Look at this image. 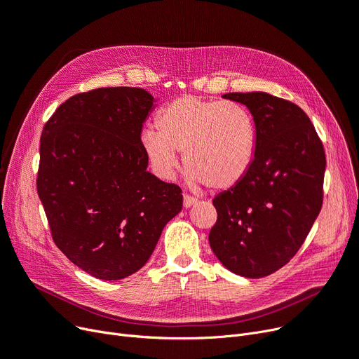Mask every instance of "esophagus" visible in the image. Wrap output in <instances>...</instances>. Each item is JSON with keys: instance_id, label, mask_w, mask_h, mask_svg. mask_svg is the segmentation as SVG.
<instances>
[{"instance_id": "1", "label": "esophagus", "mask_w": 359, "mask_h": 359, "mask_svg": "<svg viewBox=\"0 0 359 359\" xmlns=\"http://www.w3.org/2000/svg\"><path fill=\"white\" fill-rule=\"evenodd\" d=\"M196 203H197V198H196V197L184 196V208H185V209H190L191 206H194Z\"/></svg>"}]
</instances>
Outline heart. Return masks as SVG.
<instances>
[{
  "label": "heart",
  "mask_w": 359,
  "mask_h": 359,
  "mask_svg": "<svg viewBox=\"0 0 359 359\" xmlns=\"http://www.w3.org/2000/svg\"><path fill=\"white\" fill-rule=\"evenodd\" d=\"M158 131L142 134V149L161 178H172L184 151L193 182L224 191L250 172L257 150V126L251 112L235 102L185 95L158 115Z\"/></svg>",
  "instance_id": "1"
}]
</instances>
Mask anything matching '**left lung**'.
<instances>
[{"label":"left lung","mask_w":359,"mask_h":359,"mask_svg":"<svg viewBox=\"0 0 359 359\" xmlns=\"http://www.w3.org/2000/svg\"><path fill=\"white\" fill-rule=\"evenodd\" d=\"M222 97L248 108L257 150L248 175L213 198L217 220L209 243L235 275L264 278L291 260L323 204L326 155L306 114L266 92Z\"/></svg>","instance_id":"obj_1"}]
</instances>
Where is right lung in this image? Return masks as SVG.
<instances>
[{"mask_svg":"<svg viewBox=\"0 0 359 359\" xmlns=\"http://www.w3.org/2000/svg\"><path fill=\"white\" fill-rule=\"evenodd\" d=\"M155 97L139 88H100L67 99L41 135L38 196L55 245L104 280L140 270L181 189L147 170L142 130Z\"/></svg>","mask_w":359,"mask_h":359,"instance_id":"obj_1","label":"right lung"}]
</instances>
